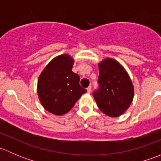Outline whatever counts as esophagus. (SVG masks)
Masks as SVG:
<instances>
[{
	"instance_id": "esophagus-1",
	"label": "esophagus",
	"mask_w": 161,
	"mask_h": 161,
	"mask_svg": "<svg viewBox=\"0 0 161 161\" xmlns=\"http://www.w3.org/2000/svg\"><path fill=\"white\" fill-rule=\"evenodd\" d=\"M91 88H92V87H91L90 86H89L88 88L86 89V90H87V92H88V93H90V92H91Z\"/></svg>"
}]
</instances>
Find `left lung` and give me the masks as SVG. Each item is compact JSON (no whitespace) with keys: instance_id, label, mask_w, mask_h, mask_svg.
I'll list each match as a JSON object with an SVG mask.
<instances>
[{"instance_id":"left-lung-1","label":"left lung","mask_w":161,"mask_h":161,"mask_svg":"<svg viewBox=\"0 0 161 161\" xmlns=\"http://www.w3.org/2000/svg\"><path fill=\"white\" fill-rule=\"evenodd\" d=\"M99 90L93 97L99 109L108 116H121L134 98V86L125 68L116 60L106 58L98 64Z\"/></svg>"}]
</instances>
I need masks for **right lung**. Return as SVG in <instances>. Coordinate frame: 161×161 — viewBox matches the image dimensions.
I'll return each mask as SVG.
<instances>
[{"mask_svg":"<svg viewBox=\"0 0 161 161\" xmlns=\"http://www.w3.org/2000/svg\"><path fill=\"white\" fill-rule=\"evenodd\" d=\"M74 62L69 54L58 55L48 63L39 76V100L50 113L55 115L68 113L86 92L79 85V75L71 71Z\"/></svg>","mask_w":161,"mask_h":161,"instance_id":"obj_1","label":"right lung"}]
</instances>
